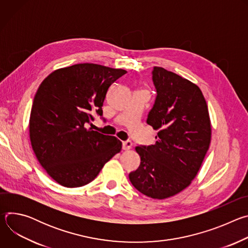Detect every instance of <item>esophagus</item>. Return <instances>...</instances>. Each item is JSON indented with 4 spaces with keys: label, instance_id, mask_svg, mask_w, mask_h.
<instances>
[{
    "label": "esophagus",
    "instance_id": "1",
    "mask_svg": "<svg viewBox=\"0 0 248 248\" xmlns=\"http://www.w3.org/2000/svg\"><path fill=\"white\" fill-rule=\"evenodd\" d=\"M132 147V142L130 140H126L123 142V149L124 150H129Z\"/></svg>",
    "mask_w": 248,
    "mask_h": 248
}]
</instances>
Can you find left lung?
<instances>
[{"label":"left lung","instance_id":"obj_1","mask_svg":"<svg viewBox=\"0 0 248 248\" xmlns=\"http://www.w3.org/2000/svg\"><path fill=\"white\" fill-rule=\"evenodd\" d=\"M157 97L147 124L156 143L136 146L141 162L129 173L132 186L153 199H166L186 189L197 175L211 142V121L200 88L174 73L154 66Z\"/></svg>","mask_w":248,"mask_h":248}]
</instances>
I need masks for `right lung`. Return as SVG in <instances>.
<instances>
[{"instance_id":"add662e5","label":"right lung","mask_w":248,"mask_h":248,"mask_svg":"<svg viewBox=\"0 0 248 248\" xmlns=\"http://www.w3.org/2000/svg\"><path fill=\"white\" fill-rule=\"evenodd\" d=\"M126 70L97 63L58 68L35 94L29 136L40 165L59 185L80 187L92 182L104 165L122 150L115 136L87 128L92 115H103L110 85Z\"/></svg>"}]
</instances>
